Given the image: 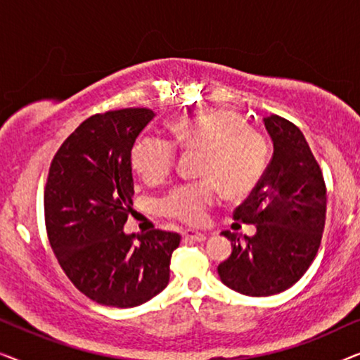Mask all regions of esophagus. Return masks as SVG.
<instances>
[{
	"instance_id": "esophagus-1",
	"label": "esophagus",
	"mask_w": 360,
	"mask_h": 360,
	"mask_svg": "<svg viewBox=\"0 0 360 360\" xmlns=\"http://www.w3.org/2000/svg\"><path fill=\"white\" fill-rule=\"evenodd\" d=\"M185 240H196V243H201V240L206 239V234L200 233V231H193V229H186L184 233Z\"/></svg>"
}]
</instances>
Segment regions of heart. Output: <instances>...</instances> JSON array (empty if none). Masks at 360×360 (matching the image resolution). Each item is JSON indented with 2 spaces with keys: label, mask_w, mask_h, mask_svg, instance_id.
<instances>
[{
  "label": "heart",
  "mask_w": 360,
  "mask_h": 360,
  "mask_svg": "<svg viewBox=\"0 0 360 360\" xmlns=\"http://www.w3.org/2000/svg\"><path fill=\"white\" fill-rule=\"evenodd\" d=\"M170 141L141 137L131 147V167L147 184H157L175 164V147L203 154L200 176L203 180L172 188L162 200L167 216L188 224L206 219L211 205L218 201L221 186L229 198L248 196L262 180L269 147L259 131L248 127L238 112L205 111L175 120L169 126Z\"/></svg>",
  "instance_id": "b5f03b06"
}]
</instances>
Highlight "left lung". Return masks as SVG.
I'll list each match as a JSON object with an SVG mask.
<instances>
[{"label": "left lung", "instance_id": "8db88e82", "mask_svg": "<svg viewBox=\"0 0 360 360\" xmlns=\"http://www.w3.org/2000/svg\"><path fill=\"white\" fill-rule=\"evenodd\" d=\"M264 124L274 141L272 160L233 214L257 231L221 233L233 245L218 265L221 282L248 297H270L297 283L316 257L326 219L323 172L302 131L277 115Z\"/></svg>", "mask_w": 360, "mask_h": 360}]
</instances>
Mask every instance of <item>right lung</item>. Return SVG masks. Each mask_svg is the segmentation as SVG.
I'll list each match as a JSON object with an SVG mask.
<instances>
[{
	"label": "right lung",
	"mask_w": 360,
	"mask_h": 360,
	"mask_svg": "<svg viewBox=\"0 0 360 360\" xmlns=\"http://www.w3.org/2000/svg\"><path fill=\"white\" fill-rule=\"evenodd\" d=\"M154 116L149 108L93 115L63 141L49 167V243L68 280L105 307L132 308L160 293L181 239L160 229L144 236L122 231L134 195L131 147Z\"/></svg>",
	"instance_id": "right-lung-1"
}]
</instances>
